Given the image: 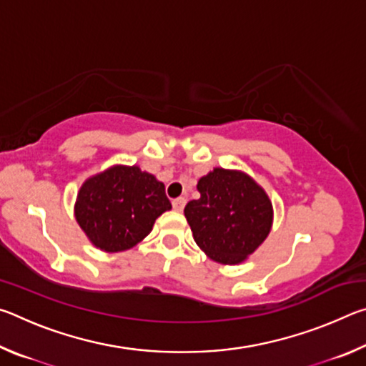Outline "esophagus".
Here are the masks:
<instances>
[{"mask_svg": "<svg viewBox=\"0 0 366 366\" xmlns=\"http://www.w3.org/2000/svg\"><path fill=\"white\" fill-rule=\"evenodd\" d=\"M185 203H187V200H185L184 197H177V198H174V200H172V208H174L176 212H182Z\"/></svg>", "mask_w": 366, "mask_h": 366, "instance_id": "obj_1", "label": "esophagus"}]
</instances>
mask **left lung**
I'll list each match as a JSON object with an SVG mask.
<instances>
[{"instance_id":"1","label":"left lung","mask_w":366,"mask_h":366,"mask_svg":"<svg viewBox=\"0 0 366 366\" xmlns=\"http://www.w3.org/2000/svg\"><path fill=\"white\" fill-rule=\"evenodd\" d=\"M198 200L185 205L197 245L222 264H237L269 234L272 207L268 195L244 172L216 168L197 185Z\"/></svg>"}]
</instances>
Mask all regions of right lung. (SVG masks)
I'll return each mask as SVG.
<instances>
[{
  "instance_id": "obj_1",
  "label": "right lung",
  "mask_w": 366,
  "mask_h": 366,
  "mask_svg": "<svg viewBox=\"0 0 366 366\" xmlns=\"http://www.w3.org/2000/svg\"><path fill=\"white\" fill-rule=\"evenodd\" d=\"M168 209L163 182L137 166H114L80 187L76 219L98 249L122 252L145 239Z\"/></svg>"
}]
</instances>
